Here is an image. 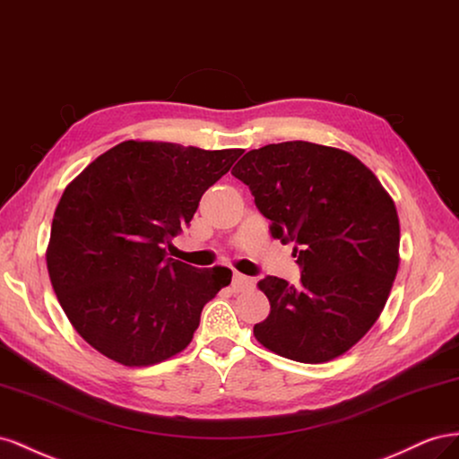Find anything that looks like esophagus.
<instances>
[{"label": "esophagus", "mask_w": 459, "mask_h": 459, "mask_svg": "<svg viewBox=\"0 0 459 459\" xmlns=\"http://www.w3.org/2000/svg\"><path fill=\"white\" fill-rule=\"evenodd\" d=\"M252 286H254V279L246 277V274H242V273L232 274V290L234 292H246V290H250Z\"/></svg>", "instance_id": "obj_1"}]
</instances>
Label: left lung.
I'll return each instance as SVG.
<instances>
[{"mask_svg":"<svg viewBox=\"0 0 459 459\" xmlns=\"http://www.w3.org/2000/svg\"><path fill=\"white\" fill-rule=\"evenodd\" d=\"M232 175L250 186L271 237L294 242L302 267L298 286L257 282L271 304L254 326L257 342L302 363L342 356L381 316L396 279L394 200L356 155L302 140L247 152Z\"/></svg>","mask_w":459,"mask_h":459,"instance_id":"8db88e82","label":"left lung"}]
</instances>
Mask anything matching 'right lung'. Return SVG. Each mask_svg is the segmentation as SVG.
<instances>
[{
	"mask_svg": "<svg viewBox=\"0 0 459 459\" xmlns=\"http://www.w3.org/2000/svg\"><path fill=\"white\" fill-rule=\"evenodd\" d=\"M242 153L126 140L65 188L48 273L65 316L101 356L148 368L192 342L204 306L232 271L190 267L167 257L165 246Z\"/></svg>",
	"mask_w": 459,
	"mask_h": 459,
	"instance_id": "obj_1",
	"label": "right lung"
}]
</instances>
